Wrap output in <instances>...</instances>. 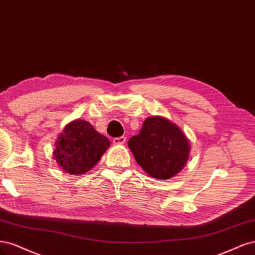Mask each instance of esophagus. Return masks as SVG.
Wrapping results in <instances>:
<instances>
[{"mask_svg":"<svg viewBox=\"0 0 255 255\" xmlns=\"http://www.w3.org/2000/svg\"><path fill=\"white\" fill-rule=\"evenodd\" d=\"M126 142V136H119L113 138V144L119 145V144H125Z\"/></svg>","mask_w":255,"mask_h":255,"instance_id":"1","label":"esophagus"}]
</instances>
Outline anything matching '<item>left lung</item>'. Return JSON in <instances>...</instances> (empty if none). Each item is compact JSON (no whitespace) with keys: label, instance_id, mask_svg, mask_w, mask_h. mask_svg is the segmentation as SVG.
Here are the masks:
<instances>
[{"label":"left lung","instance_id":"1","mask_svg":"<svg viewBox=\"0 0 255 255\" xmlns=\"http://www.w3.org/2000/svg\"><path fill=\"white\" fill-rule=\"evenodd\" d=\"M128 146L136 163L150 177L169 179L181 170L188 159L190 142L181 129L161 117L146 119Z\"/></svg>","mask_w":255,"mask_h":255}]
</instances>
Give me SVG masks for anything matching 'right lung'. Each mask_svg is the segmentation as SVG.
<instances>
[{"label": "right lung", "instance_id": "1", "mask_svg": "<svg viewBox=\"0 0 255 255\" xmlns=\"http://www.w3.org/2000/svg\"><path fill=\"white\" fill-rule=\"evenodd\" d=\"M109 145V139L90 123L77 120L70 123L56 141L54 158L65 172L83 175L100 161Z\"/></svg>", "mask_w": 255, "mask_h": 255}]
</instances>
